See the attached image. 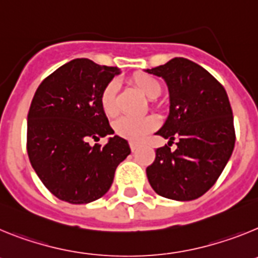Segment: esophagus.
<instances>
[{"label":"esophagus","instance_id":"esophagus-1","mask_svg":"<svg viewBox=\"0 0 258 258\" xmlns=\"http://www.w3.org/2000/svg\"><path fill=\"white\" fill-rule=\"evenodd\" d=\"M138 147H140V145H138V143L137 142H131V149H132V151H136L137 149H138Z\"/></svg>","mask_w":258,"mask_h":258}]
</instances>
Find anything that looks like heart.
<instances>
[{"label":"heart","instance_id":"1","mask_svg":"<svg viewBox=\"0 0 258 258\" xmlns=\"http://www.w3.org/2000/svg\"><path fill=\"white\" fill-rule=\"evenodd\" d=\"M132 83L136 86L145 97L154 99L160 94V84L155 77L146 74H137L132 79ZM115 93L116 85L115 83H109L106 88L103 89L101 95V104L104 112L107 115H113L116 112V103H115ZM156 118L152 116H146V117H118L113 122L116 133L118 136L127 138L132 141L142 140L146 134L151 132L156 126Z\"/></svg>","mask_w":258,"mask_h":258}]
</instances>
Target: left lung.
I'll list each match as a JSON object with an SVG mask.
<instances>
[{"label":"left lung","mask_w":258,"mask_h":258,"mask_svg":"<svg viewBox=\"0 0 258 258\" xmlns=\"http://www.w3.org/2000/svg\"><path fill=\"white\" fill-rule=\"evenodd\" d=\"M165 81L169 113L155 134L168 140L146 173L160 197L200 198L216 183L235 145L234 117L223 86L202 66L184 58L146 70ZM177 140L174 152L169 146Z\"/></svg>","instance_id":"1"}]
</instances>
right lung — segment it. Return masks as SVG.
I'll return each mask as SVG.
<instances>
[{
    "instance_id": "right-lung-1",
    "label": "right lung",
    "mask_w": 258,
    "mask_h": 258,
    "mask_svg": "<svg viewBox=\"0 0 258 258\" xmlns=\"http://www.w3.org/2000/svg\"><path fill=\"white\" fill-rule=\"evenodd\" d=\"M117 67L90 59L68 61L40 84L27 120V151L38 178L58 199L86 204L109 190L115 170L131 154L126 140L113 136L101 104ZM111 135L106 145L88 140Z\"/></svg>"
}]
</instances>
